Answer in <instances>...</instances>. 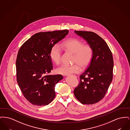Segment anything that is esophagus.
I'll use <instances>...</instances> for the list:
<instances>
[{
	"mask_svg": "<svg viewBox=\"0 0 130 130\" xmlns=\"http://www.w3.org/2000/svg\"><path fill=\"white\" fill-rule=\"evenodd\" d=\"M74 77H76V76H74Z\"/></svg>",
	"mask_w": 130,
	"mask_h": 130,
	"instance_id": "34e87169",
	"label": "esophagus"
}]
</instances>
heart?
I'll return each instance as SVG.
<instances>
[{
	"label": "heart",
	"mask_w": 130,
	"mask_h": 130,
	"mask_svg": "<svg viewBox=\"0 0 130 130\" xmlns=\"http://www.w3.org/2000/svg\"><path fill=\"white\" fill-rule=\"evenodd\" d=\"M60 47L62 49L74 54L73 62L76 63L72 65H62L56 68V72L58 74L67 75L79 73L81 66L82 68H86L92 61L93 54V48L89 45H84L77 39L66 40L61 43ZM60 47L56 44L50 51V58L56 64H59L61 61L62 51Z\"/></svg>",
	"instance_id": "1"
}]
</instances>
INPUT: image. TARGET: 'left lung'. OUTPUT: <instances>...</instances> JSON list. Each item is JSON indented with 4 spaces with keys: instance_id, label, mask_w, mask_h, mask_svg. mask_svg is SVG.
Instances as JSON below:
<instances>
[{
    "instance_id": "1",
    "label": "left lung",
    "mask_w": 130,
    "mask_h": 130,
    "mask_svg": "<svg viewBox=\"0 0 130 130\" xmlns=\"http://www.w3.org/2000/svg\"><path fill=\"white\" fill-rule=\"evenodd\" d=\"M93 48L92 61L81 74L74 90V96L83 104H93L103 99L111 83L113 60L111 51L103 38L88 31H75Z\"/></svg>"
}]
</instances>
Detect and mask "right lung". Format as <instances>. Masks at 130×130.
Masks as SVG:
<instances>
[{
	"label": "right lung",
	"instance_id": "right-lung-1",
	"mask_svg": "<svg viewBox=\"0 0 130 130\" xmlns=\"http://www.w3.org/2000/svg\"><path fill=\"white\" fill-rule=\"evenodd\" d=\"M68 33V30L38 32L19 50L16 60L17 82L24 98L32 105H48L56 96L55 87L63 76L50 74L53 68L50 53L52 47Z\"/></svg>",
	"mask_w": 130,
	"mask_h": 130
}]
</instances>
